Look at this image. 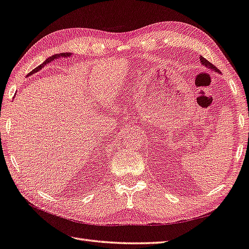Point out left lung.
<instances>
[{
    "label": "left lung",
    "mask_w": 249,
    "mask_h": 249,
    "mask_svg": "<svg viewBox=\"0 0 249 249\" xmlns=\"http://www.w3.org/2000/svg\"><path fill=\"white\" fill-rule=\"evenodd\" d=\"M199 59H200L201 65L205 66V67H206V68H208V69H211V70H213L214 72H218V73H219V70H218V69H217L215 66H213L210 61H208L206 58H204L203 56H200V58H199Z\"/></svg>",
    "instance_id": "obj_1"
}]
</instances>
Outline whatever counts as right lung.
Segmentation results:
<instances>
[{"label":"right lung","instance_id":"add662e5","mask_svg":"<svg viewBox=\"0 0 249 249\" xmlns=\"http://www.w3.org/2000/svg\"><path fill=\"white\" fill-rule=\"evenodd\" d=\"M71 55H72V53H60V54H55V55H53V56H51L50 58L46 59V60H45L43 63H41V65H40L38 68H36V69H35V70H33L30 74L27 75V76H30V75H32V74H34V73L38 72L39 70H41L42 68H44V66L46 65V63L52 62V61L55 60V59H59L60 57H62V58H68V57H70Z\"/></svg>","mask_w":249,"mask_h":249}]
</instances>
